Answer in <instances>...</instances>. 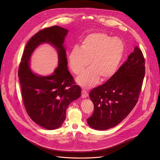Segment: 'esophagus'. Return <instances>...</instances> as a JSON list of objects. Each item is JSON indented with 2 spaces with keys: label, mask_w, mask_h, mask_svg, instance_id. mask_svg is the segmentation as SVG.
<instances>
[{
  "label": "esophagus",
  "mask_w": 160,
  "mask_h": 160,
  "mask_svg": "<svg viewBox=\"0 0 160 160\" xmlns=\"http://www.w3.org/2000/svg\"><path fill=\"white\" fill-rule=\"evenodd\" d=\"M88 96V92H87V90H85V89H83L82 90V98H85Z\"/></svg>",
  "instance_id": "1"
}]
</instances>
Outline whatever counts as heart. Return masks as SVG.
<instances>
[{
	"label": "heart",
	"mask_w": 160,
	"mask_h": 160,
	"mask_svg": "<svg viewBox=\"0 0 160 160\" xmlns=\"http://www.w3.org/2000/svg\"><path fill=\"white\" fill-rule=\"evenodd\" d=\"M124 45L122 40L112 38L101 32L92 33L86 36L80 48L74 47L69 54V64L72 71L80 74L88 65V68L77 78L78 83L89 87L98 80L103 82L115 74L124 53Z\"/></svg>",
	"instance_id": "b5f03b06"
}]
</instances>
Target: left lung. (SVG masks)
<instances>
[{"instance_id":"1","label":"left lung","mask_w":160,"mask_h":160,"mask_svg":"<svg viewBox=\"0 0 160 160\" xmlns=\"http://www.w3.org/2000/svg\"><path fill=\"white\" fill-rule=\"evenodd\" d=\"M144 75L145 59L136 46L112 77L90 92L94 111L87 120L89 126L105 130L122 122L138 101Z\"/></svg>"}]
</instances>
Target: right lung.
Returning <instances> with one entry per match:
<instances>
[{"instance_id": "1", "label": "right lung", "mask_w": 160, "mask_h": 160, "mask_svg": "<svg viewBox=\"0 0 160 160\" xmlns=\"http://www.w3.org/2000/svg\"><path fill=\"white\" fill-rule=\"evenodd\" d=\"M68 32L58 26L38 32L27 43L19 66L21 96L27 112L35 123L48 130L59 128L63 123L68 106L81 95L80 87L68 70L63 46ZM44 42L53 44L58 52V66L48 77L37 76L29 68L31 54Z\"/></svg>"}]
</instances>
